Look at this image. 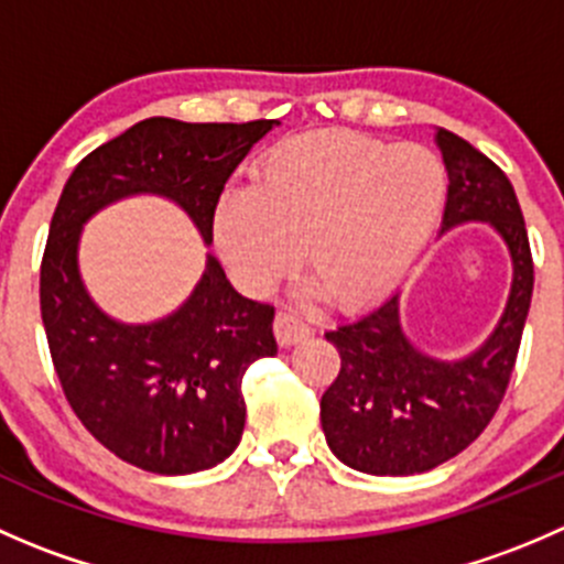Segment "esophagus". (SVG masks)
Here are the masks:
<instances>
[{"label":"esophagus","instance_id":"1","mask_svg":"<svg viewBox=\"0 0 564 564\" xmlns=\"http://www.w3.org/2000/svg\"><path fill=\"white\" fill-rule=\"evenodd\" d=\"M311 335H314V327L303 316L292 314V311H281L275 316V338L281 346L300 344V340L311 338Z\"/></svg>","mask_w":564,"mask_h":564}]
</instances>
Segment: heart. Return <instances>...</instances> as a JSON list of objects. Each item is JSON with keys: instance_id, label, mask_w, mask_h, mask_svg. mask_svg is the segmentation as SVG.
Masks as SVG:
<instances>
[{"instance_id": "heart-1", "label": "heart", "mask_w": 564, "mask_h": 564, "mask_svg": "<svg viewBox=\"0 0 564 564\" xmlns=\"http://www.w3.org/2000/svg\"><path fill=\"white\" fill-rule=\"evenodd\" d=\"M447 198V172L423 144L357 133H305L267 152L256 187L215 207V246L250 289L297 259L333 303L357 308L388 294L429 246Z\"/></svg>"}]
</instances>
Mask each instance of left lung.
I'll use <instances>...</instances> for the list:
<instances>
[{
	"label": "left lung",
	"mask_w": 564,
	"mask_h": 564,
	"mask_svg": "<svg viewBox=\"0 0 564 564\" xmlns=\"http://www.w3.org/2000/svg\"><path fill=\"white\" fill-rule=\"evenodd\" d=\"M447 185L442 231L491 226L513 264L497 327L456 360L425 355L401 324V292L338 324L324 338L338 349V379L322 395L329 451L366 475L403 477L445 464L471 445L502 403L532 303V253L513 185L469 141L436 128Z\"/></svg>",
	"instance_id": "left-lung-1"
}]
</instances>
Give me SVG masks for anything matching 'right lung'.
Returning <instances> with one entry per match:
<instances>
[{
	"instance_id": "obj_1",
	"label": "right lung",
	"mask_w": 564,
	"mask_h": 564,
	"mask_svg": "<svg viewBox=\"0 0 564 564\" xmlns=\"http://www.w3.org/2000/svg\"><path fill=\"white\" fill-rule=\"evenodd\" d=\"M275 119L242 124L152 117L89 152L65 182L40 267V314L62 390L84 429L113 456L155 475L218 466L246 429L242 377L278 351L275 308L242 297L207 253L185 303L147 324L108 316L78 267L93 215L130 196H161L204 246L224 185Z\"/></svg>"
}]
</instances>
